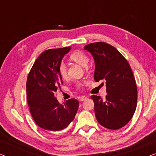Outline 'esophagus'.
<instances>
[{"label":"esophagus","mask_w":156,"mask_h":156,"mask_svg":"<svg viewBox=\"0 0 156 156\" xmlns=\"http://www.w3.org/2000/svg\"><path fill=\"white\" fill-rule=\"evenodd\" d=\"M87 99V97H85V96H82L80 98V101H84L85 100Z\"/></svg>","instance_id":"1"}]
</instances>
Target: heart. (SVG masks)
Here are the masks:
<instances>
[{"instance_id":"obj_1","label":"heart","mask_w":156,"mask_h":156,"mask_svg":"<svg viewBox=\"0 0 156 156\" xmlns=\"http://www.w3.org/2000/svg\"><path fill=\"white\" fill-rule=\"evenodd\" d=\"M70 59L72 60L75 62L80 64V65L83 66V67H86L87 64L89 62V57H87V55L84 53L83 52H81V51H76L72 53V54L70 55ZM59 73L60 74V76L62 78H65L67 76V67H66V65L63 62H60L59 65L58 67ZM83 85L82 82H78L77 84H76V87H80Z\"/></svg>"}]
</instances>
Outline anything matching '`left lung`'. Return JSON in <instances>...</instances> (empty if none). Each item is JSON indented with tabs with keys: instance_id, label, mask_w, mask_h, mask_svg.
Returning <instances> with one entry per match:
<instances>
[{
	"instance_id": "obj_1",
	"label": "left lung",
	"mask_w": 156,
	"mask_h": 156,
	"mask_svg": "<svg viewBox=\"0 0 156 156\" xmlns=\"http://www.w3.org/2000/svg\"><path fill=\"white\" fill-rule=\"evenodd\" d=\"M95 64V82L105 81L106 100L93 95L98 122L108 129L116 130L126 125L133 117L137 104V87L129 62L116 48L98 42L84 46Z\"/></svg>"
}]
</instances>
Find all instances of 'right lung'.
<instances>
[{
	"mask_svg": "<svg viewBox=\"0 0 156 156\" xmlns=\"http://www.w3.org/2000/svg\"><path fill=\"white\" fill-rule=\"evenodd\" d=\"M71 47L45 50L36 59L26 83L30 112L36 124L48 131L65 129L74 120L79 102L68 99L60 104L55 97L57 88L63 84L59 65Z\"/></svg>",
	"mask_w": 156,
	"mask_h": 156,
	"instance_id": "1",
	"label": "right lung"
}]
</instances>
